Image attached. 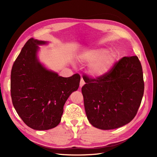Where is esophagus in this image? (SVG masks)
<instances>
[{"label": "esophagus", "instance_id": "34e87169", "mask_svg": "<svg viewBox=\"0 0 157 157\" xmlns=\"http://www.w3.org/2000/svg\"><path fill=\"white\" fill-rule=\"evenodd\" d=\"M84 84H85L84 80H83L82 78H81V79H80V87H82Z\"/></svg>", "mask_w": 157, "mask_h": 157}]
</instances>
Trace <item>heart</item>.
Returning a JSON list of instances; mask_svg holds the SVG:
<instances>
[{
	"instance_id": "b5f03b06",
	"label": "heart",
	"mask_w": 157,
	"mask_h": 157,
	"mask_svg": "<svg viewBox=\"0 0 157 157\" xmlns=\"http://www.w3.org/2000/svg\"><path fill=\"white\" fill-rule=\"evenodd\" d=\"M82 61L90 63L89 72L95 77L107 73L115 61V55L105 49H96L85 52L80 56Z\"/></svg>"
}]
</instances>
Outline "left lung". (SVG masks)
<instances>
[{"label":"left lung","mask_w":157,"mask_h":157,"mask_svg":"<svg viewBox=\"0 0 157 157\" xmlns=\"http://www.w3.org/2000/svg\"><path fill=\"white\" fill-rule=\"evenodd\" d=\"M82 87L88 120L101 130L120 128L132 121L144 92L143 70L137 56L123 57L96 78L84 76Z\"/></svg>","instance_id":"left-lung-1"}]
</instances>
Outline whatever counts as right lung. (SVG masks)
Wrapping results in <instances>:
<instances>
[{"instance_id": "add662e5", "label": "right lung", "mask_w": 157, "mask_h": 157, "mask_svg": "<svg viewBox=\"0 0 157 157\" xmlns=\"http://www.w3.org/2000/svg\"><path fill=\"white\" fill-rule=\"evenodd\" d=\"M43 44L46 42L28 40L11 71L13 105L25 124L37 130L59 124L64 104L77 90L80 80L78 73L65 78L44 68L36 58L37 44Z\"/></svg>"}]
</instances>
